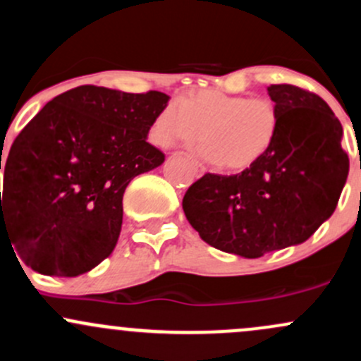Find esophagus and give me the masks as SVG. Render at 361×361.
Instances as JSON below:
<instances>
[{"mask_svg": "<svg viewBox=\"0 0 361 361\" xmlns=\"http://www.w3.org/2000/svg\"><path fill=\"white\" fill-rule=\"evenodd\" d=\"M191 164L195 165V169H196V173H197V177H201V176H204V172H207V169H204L203 165L200 164V161H196L195 158H191Z\"/></svg>", "mask_w": 361, "mask_h": 361, "instance_id": "34e87169", "label": "esophagus"}]
</instances>
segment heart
Listing matches in <instances>:
<instances>
[{
    "instance_id": "1",
    "label": "heart",
    "mask_w": 361,
    "mask_h": 361,
    "mask_svg": "<svg viewBox=\"0 0 361 361\" xmlns=\"http://www.w3.org/2000/svg\"><path fill=\"white\" fill-rule=\"evenodd\" d=\"M281 127L277 106L269 99L200 91L166 104L157 115L151 135L164 148L192 145L203 137L200 153L228 170L255 165L272 148Z\"/></svg>"
}]
</instances>
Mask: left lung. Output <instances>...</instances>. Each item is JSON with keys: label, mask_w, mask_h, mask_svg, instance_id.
<instances>
[{"label": "left lung", "mask_w": 361, "mask_h": 361, "mask_svg": "<svg viewBox=\"0 0 361 361\" xmlns=\"http://www.w3.org/2000/svg\"><path fill=\"white\" fill-rule=\"evenodd\" d=\"M267 92L281 115L272 148L241 173H204L182 200L204 243L243 258L305 243L334 213L350 172L343 127L320 96L290 84Z\"/></svg>", "instance_id": "left-lung-1"}]
</instances>
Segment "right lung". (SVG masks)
Masks as SVG:
<instances>
[{
  "label": "right lung",
  "mask_w": 361,
  "mask_h": 361,
  "mask_svg": "<svg viewBox=\"0 0 361 361\" xmlns=\"http://www.w3.org/2000/svg\"><path fill=\"white\" fill-rule=\"evenodd\" d=\"M169 99L79 86L22 129L5 165L1 239L10 235L30 269L77 277L110 257L126 188L165 161L146 139Z\"/></svg>",
  "instance_id": "obj_1"
}]
</instances>
